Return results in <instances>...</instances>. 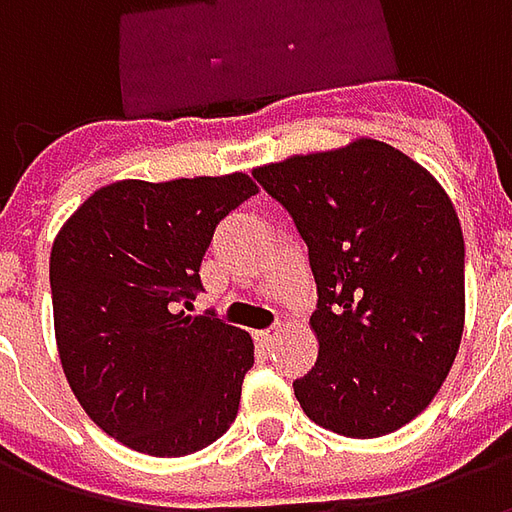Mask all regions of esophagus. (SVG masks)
I'll use <instances>...</instances> for the list:
<instances>
[{"instance_id": "esophagus-1", "label": "esophagus", "mask_w": 512, "mask_h": 512, "mask_svg": "<svg viewBox=\"0 0 512 512\" xmlns=\"http://www.w3.org/2000/svg\"><path fill=\"white\" fill-rule=\"evenodd\" d=\"M279 332H282V326H271V329H260V332H255V337L260 343H271Z\"/></svg>"}]
</instances>
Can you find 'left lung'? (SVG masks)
I'll return each instance as SVG.
<instances>
[{
    "label": "left lung",
    "mask_w": 512,
    "mask_h": 512,
    "mask_svg": "<svg viewBox=\"0 0 512 512\" xmlns=\"http://www.w3.org/2000/svg\"><path fill=\"white\" fill-rule=\"evenodd\" d=\"M290 213L318 288V359L293 381L304 414L351 439L425 411L463 334V233L436 178L376 139L257 167Z\"/></svg>",
    "instance_id": "obj_1"
}]
</instances>
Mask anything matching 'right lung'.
<instances>
[{
    "instance_id": "1",
    "label": "right lung",
    "mask_w": 512,
    "mask_h": 512,
    "mask_svg": "<svg viewBox=\"0 0 512 512\" xmlns=\"http://www.w3.org/2000/svg\"><path fill=\"white\" fill-rule=\"evenodd\" d=\"M257 194L244 172L120 180L62 224L49 263L62 370L87 417L156 458L208 447L233 425L252 337L186 315L216 224Z\"/></svg>"
}]
</instances>
